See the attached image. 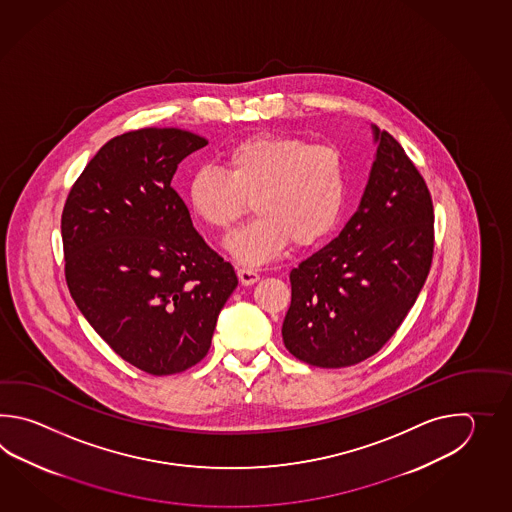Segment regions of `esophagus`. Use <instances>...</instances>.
Listing matches in <instances>:
<instances>
[{"label": "esophagus", "mask_w": 512, "mask_h": 512, "mask_svg": "<svg viewBox=\"0 0 512 512\" xmlns=\"http://www.w3.org/2000/svg\"><path fill=\"white\" fill-rule=\"evenodd\" d=\"M238 278H240L241 285H252V283L260 280V274H258V271H254V269H249V267H240L238 269Z\"/></svg>", "instance_id": "34e87169"}]
</instances>
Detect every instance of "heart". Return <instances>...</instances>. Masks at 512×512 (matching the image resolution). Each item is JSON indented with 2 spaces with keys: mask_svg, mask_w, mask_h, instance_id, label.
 <instances>
[{
  "mask_svg": "<svg viewBox=\"0 0 512 512\" xmlns=\"http://www.w3.org/2000/svg\"><path fill=\"white\" fill-rule=\"evenodd\" d=\"M348 175L331 144L261 133L234 144L223 170L205 166L190 175L186 203L207 229L229 232L252 201L258 214L227 241L234 260L261 265L293 240L311 247L337 227L346 205Z\"/></svg>",
  "mask_w": 512,
  "mask_h": 512,
  "instance_id": "obj_1",
  "label": "heart"
}]
</instances>
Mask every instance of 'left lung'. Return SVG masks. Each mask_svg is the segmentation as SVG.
<instances>
[{
    "instance_id": "8db88e82",
    "label": "left lung",
    "mask_w": 512,
    "mask_h": 512,
    "mask_svg": "<svg viewBox=\"0 0 512 512\" xmlns=\"http://www.w3.org/2000/svg\"><path fill=\"white\" fill-rule=\"evenodd\" d=\"M371 130L377 153L357 212L289 276L283 344L318 368L375 355L414 307L432 265L434 205L425 179L388 131Z\"/></svg>"
}]
</instances>
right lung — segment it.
<instances>
[{
  "label": "right lung",
  "instance_id": "add662e5",
  "mask_svg": "<svg viewBox=\"0 0 512 512\" xmlns=\"http://www.w3.org/2000/svg\"><path fill=\"white\" fill-rule=\"evenodd\" d=\"M207 144L177 128L119 135L87 163L62 212L69 293L109 348L150 375L205 359L238 285L172 188L177 164Z\"/></svg>",
  "mask_w": 512,
  "mask_h": 512
}]
</instances>
